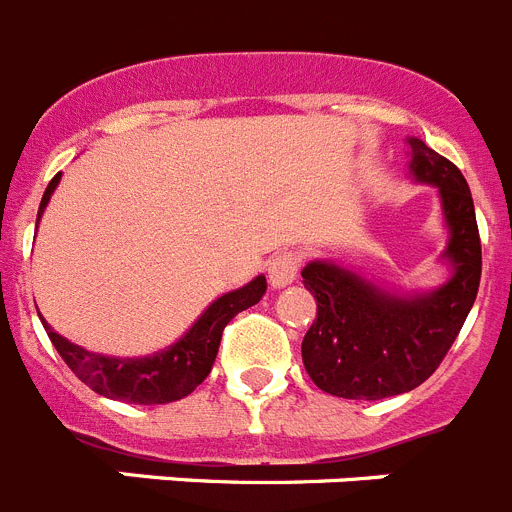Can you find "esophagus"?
Instances as JSON below:
<instances>
[{"instance_id": "obj_1", "label": "esophagus", "mask_w": 512, "mask_h": 512, "mask_svg": "<svg viewBox=\"0 0 512 512\" xmlns=\"http://www.w3.org/2000/svg\"><path fill=\"white\" fill-rule=\"evenodd\" d=\"M302 269V256L297 251H282L269 261L271 287H287L297 279Z\"/></svg>"}]
</instances>
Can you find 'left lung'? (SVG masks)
Instances as JSON below:
<instances>
[{"instance_id": "left-lung-1", "label": "left lung", "mask_w": 512, "mask_h": 512, "mask_svg": "<svg viewBox=\"0 0 512 512\" xmlns=\"http://www.w3.org/2000/svg\"><path fill=\"white\" fill-rule=\"evenodd\" d=\"M408 143L413 174L441 192L451 230L446 256L456 271L438 292L405 300L333 264H307L302 279L318 300V315L302 338V361L328 395L382 400L415 390L449 354L477 300L482 243L467 179L423 140Z\"/></svg>"}]
</instances>
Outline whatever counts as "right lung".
<instances>
[{
	"label": "right lung",
	"instance_id": "obj_1",
	"mask_svg": "<svg viewBox=\"0 0 512 512\" xmlns=\"http://www.w3.org/2000/svg\"><path fill=\"white\" fill-rule=\"evenodd\" d=\"M58 179H61V174L53 176L48 189H45L43 200H40L38 220L43 215L48 200H51ZM264 292L266 279L256 277L246 287L217 297L202 312V318L192 325V330H189L182 341H176L171 348L158 351L153 356H146V359H110V356L89 354V351H84L76 343L58 336L56 330L45 323L43 318L40 320H43L45 333H48L51 343L56 346L58 354H61V359L97 395L110 397V400L130 402V405H166V402L182 400V397L192 395L205 382L207 374L212 372V364H215L225 325L238 312L256 305L264 297Z\"/></svg>",
	"mask_w": 512,
	"mask_h": 512
}]
</instances>
